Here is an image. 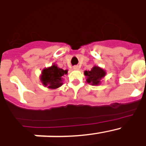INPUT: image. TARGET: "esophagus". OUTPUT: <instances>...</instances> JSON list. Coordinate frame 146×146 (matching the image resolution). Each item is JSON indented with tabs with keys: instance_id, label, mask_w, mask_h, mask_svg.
<instances>
[{
	"instance_id": "obj_1",
	"label": "esophagus",
	"mask_w": 146,
	"mask_h": 146,
	"mask_svg": "<svg viewBox=\"0 0 146 146\" xmlns=\"http://www.w3.org/2000/svg\"><path fill=\"white\" fill-rule=\"evenodd\" d=\"M73 69H74V70H77V69H79V66H74L73 67Z\"/></svg>"
}]
</instances>
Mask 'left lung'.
Masks as SVG:
<instances>
[{
    "label": "left lung",
    "mask_w": 146,
    "mask_h": 146,
    "mask_svg": "<svg viewBox=\"0 0 146 146\" xmlns=\"http://www.w3.org/2000/svg\"><path fill=\"white\" fill-rule=\"evenodd\" d=\"M84 74L88 83L92 86H99L101 84L102 79L106 75V72L101 67L94 66L90 71H85Z\"/></svg>",
    "instance_id": "obj_1"
}]
</instances>
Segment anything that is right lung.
<instances>
[{
  "label": "right lung",
  "mask_w": 146,
  "mask_h": 146,
  "mask_svg": "<svg viewBox=\"0 0 146 146\" xmlns=\"http://www.w3.org/2000/svg\"><path fill=\"white\" fill-rule=\"evenodd\" d=\"M68 70H64L56 64L44 68L42 70L39 79L44 86L49 89H56L63 85V77L67 74Z\"/></svg>",
  "instance_id": "add662e5"
}]
</instances>
